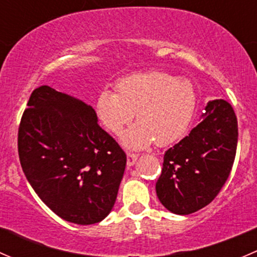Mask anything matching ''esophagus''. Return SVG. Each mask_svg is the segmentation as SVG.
I'll return each instance as SVG.
<instances>
[{"instance_id":"obj_1","label":"esophagus","mask_w":257,"mask_h":257,"mask_svg":"<svg viewBox=\"0 0 257 257\" xmlns=\"http://www.w3.org/2000/svg\"><path fill=\"white\" fill-rule=\"evenodd\" d=\"M126 158H128V159H126L128 167H133V165L136 164L137 159H138V155L134 154V153H128V154H126Z\"/></svg>"}]
</instances>
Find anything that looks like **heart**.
<instances>
[{
	"label": "heart",
	"instance_id": "1",
	"mask_svg": "<svg viewBox=\"0 0 257 257\" xmlns=\"http://www.w3.org/2000/svg\"><path fill=\"white\" fill-rule=\"evenodd\" d=\"M115 89L98 94L95 113L113 134H120L136 113L138 123L121 138L129 149H144L154 142L169 145L188 131L196 107L195 89L188 79L159 71L141 72L118 80Z\"/></svg>",
	"mask_w": 257,
	"mask_h": 257
}]
</instances>
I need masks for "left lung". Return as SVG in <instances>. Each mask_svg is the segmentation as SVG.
<instances>
[{
    "label": "left lung",
    "instance_id": "8db88e82",
    "mask_svg": "<svg viewBox=\"0 0 257 257\" xmlns=\"http://www.w3.org/2000/svg\"><path fill=\"white\" fill-rule=\"evenodd\" d=\"M237 119L224 99L210 100L201 121L164 154L155 190L173 214L189 215L211 203L229 178L237 147Z\"/></svg>",
    "mask_w": 257,
    "mask_h": 257
}]
</instances>
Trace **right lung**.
Returning a JSON list of instances; mask_svg holds the SVG:
<instances>
[{
  "instance_id": "1",
  "label": "right lung",
  "mask_w": 257,
  "mask_h": 257,
  "mask_svg": "<svg viewBox=\"0 0 257 257\" xmlns=\"http://www.w3.org/2000/svg\"><path fill=\"white\" fill-rule=\"evenodd\" d=\"M18 129L28 183L63 220L99 222L112 211L126 155L98 125L90 105L48 85L31 94Z\"/></svg>"
}]
</instances>
